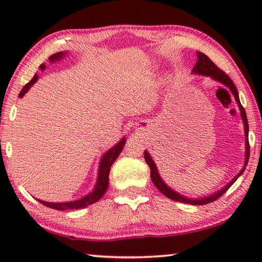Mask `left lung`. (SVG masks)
<instances>
[{"instance_id":"8db88e82","label":"left lung","mask_w":262,"mask_h":262,"mask_svg":"<svg viewBox=\"0 0 262 262\" xmlns=\"http://www.w3.org/2000/svg\"><path fill=\"white\" fill-rule=\"evenodd\" d=\"M192 73L203 75V76L211 77L212 79H215V81L222 83L223 85L229 88V90L231 91V94L233 95L234 99H236L237 104H238V107H239V110H241V115H242V119H243V122H244V129H245V136H246V140H245L246 141L245 142L246 151H245V164H244V167L242 168L241 172H239V173L236 177H234V178L231 181H230V183L227 186H225V187L222 188L221 190H217L216 193L211 194V195H209V196H206V198L189 199L187 196H184V195L174 192L173 189H171L165 183H164V181L161 178V176H159V173H158L156 164H155L151 156H150L147 150L144 151V159H145V162H147V164L150 167V177H151L152 183H154L155 186H156L159 192L163 193L166 198L171 199V200H173V201L188 203V205H194V206H201V205H207V203H210L212 201L217 200L219 198H221L222 195H223L230 187H231L234 181H236L239 178V177L242 176L243 172L245 171V167H246L247 163H248V158H250V144H248V122H247L246 112H245V110H244V107L241 104V100H239V95H238L237 88L233 84L232 79L230 78L228 75L223 72V70H221L219 67H217V66L209 59V57H208L206 54H203V53H201V52H198V61L194 66Z\"/></svg>"}]
</instances>
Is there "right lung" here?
Masks as SVG:
<instances>
[{"label": "right lung", "instance_id": "add662e5", "mask_svg": "<svg viewBox=\"0 0 262 262\" xmlns=\"http://www.w3.org/2000/svg\"><path fill=\"white\" fill-rule=\"evenodd\" d=\"M64 54L66 53H63V52H59V53H56V54H53L52 56H50V61L51 62L59 61L62 59V56H63ZM39 68H40L41 70L45 69L46 68L45 63L40 64V67ZM38 77H39L38 75H34L33 78L31 79V81L26 84L23 89H21V91L19 94L20 98L26 94V92L29 91V89L32 86L35 82H37ZM125 143H126V137H123V139H121L119 143L115 144L113 148H111L108 151H106L104 154V156L101 157L100 164H99V170H98V178H97L96 186L91 193H89L84 198L79 199V200L70 201V202L55 203V202H46V201H41V200H38V201L42 203L43 206L52 208V209L70 210V209H79V208H85L88 206L92 205V203H95L98 200H100V198L103 196L108 187V176H110L111 166H112V164L114 163L115 159L118 158L119 155H120V152L122 151V148H123V145H125Z\"/></svg>", "mask_w": 262, "mask_h": 262}]
</instances>
